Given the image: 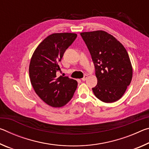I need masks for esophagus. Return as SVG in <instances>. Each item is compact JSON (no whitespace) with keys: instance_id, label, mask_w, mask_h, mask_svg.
I'll list each match as a JSON object with an SVG mask.
<instances>
[{"instance_id":"obj_1","label":"esophagus","mask_w":149,"mask_h":149,"mask_svg":"<svg viewBox=\"0 0 149 149\" xmlns=\"http://www.w3.org/2000/svg\"><path fill=\"white\" fill-rule=\"evenodd\" d=\"M87 79V75H86V74H85V75H84V77H83L82 78V79H81V80L83 81H85V80H86Z\"/></svg>"}]
</instances>
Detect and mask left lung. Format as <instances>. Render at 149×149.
<instances>
[{"label":"left lung","instance_id":"8db88e82","mask_svg":"<svg viewBox=\"0 0 149 149\" xmlns=\"http://www.w3.org/2000/svg\"><path fill=\"white\" fill-rule=\"evenodd\" d=\"M95 65L97 85L92 88L104 102L117 101L124 94L132 79L129 55L117 39L104 31L81 33Z\"/></svg>","mask_w":149,"mask_h":149}]
</instances>
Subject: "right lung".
<instances>
[{"instance_id":"right-lung-1","label":"right lung","mask_w":149,"mask_h":149,"mask_svg":"<svg viewBox=\"0 0 149 149\" xmlns=\"http://www.w3.org/2000/svg\"><path fill=\"white\" fill-rule=\"evenodd\" d=\"M76 37L71 33L50 35L39 45L31 59L29 73L32 86L37 95L52 107L66 104L77 89L76 80L56 74L63 55Z\"/></svg>"}]
</instances>
